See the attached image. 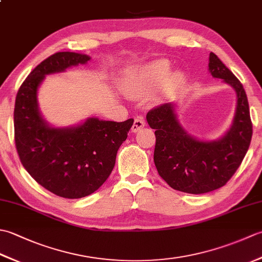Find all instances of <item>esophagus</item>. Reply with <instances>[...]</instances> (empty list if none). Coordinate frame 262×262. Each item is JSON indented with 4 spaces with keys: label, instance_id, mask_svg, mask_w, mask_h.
I'll list each match as a JSON object with an SVG mask.
<instances>
[{
    "label": "esophagus",
    "instance_id": "1",
    "mask_svg": "<svg viewBox=\"0 0 262 262\" xmlns=\"http://www.w3.org/2000/svg\"><path fill=\"white\" fill-rule=\"evenodd\" d=\"M144 126H145V120H144L142 116H137L134 119V124H133V126H132V132L136 133L140 129H142Z\"/></svg>",
    "mask_w": 262,
    "mask_h": 262
}]
</instances>
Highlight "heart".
<instances>
[{
    "instance_id": "1",
    "label": "heart",
    "mask_w": 262,
    "mask_h": 262,
    "mask_svg": "<svg viewBox=\"0 0 262 262\" xmlns=\"http://www.w3.org/2000/svg\"><path fill=\"white\" fill-rule=\"evenodd\" d=\"M171 71V65L169 60L159 59L155 62L149 63L138 71L136 74V81L140 83L142 86L155 88L162 83L165 77L168 76ZM183 76L181 73H174L170 76L168 84L170 86H176L182 81Z\"/></svg>"
}]
</instances>
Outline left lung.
<instances>
[{"label":"left lung","mask_w":262,"mask_h":262,"mask_svg":"<svg viewBox=\"0 0 262 262\" xmlns=\"http://www.w3.org/2000/svg\"><path fill=\"white\" fill-rule=\"evenodd\" d=\"M209 72L234 88L236 113L230 130L219 141L200 142L188 135L177 118L173 103H164L146 115L155 129L154 163L161 178L182 192L205 193L226 185L246 157L252 137V122L247 93L237 77L214 53Z\"/></svg>","instance_id":"1"}]
</instances>
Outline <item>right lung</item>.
Returning <instances> with one entry per match:
<instances>
[{
    "label": "right lung",
    "instance_id": "right-lung-1",
    "mask_svg": "<svg viewBox=\"0 0 262 262\" xmlns=\"http://www.w3.org/2000/svg\"><path fill=\"white\" fill-rule=\"evenodd\" d=\"M88 60L83 54L55 53L30 72L14 104V143L22 165L39 185L69 199L89 196L103 185L134 122L89 118L76 127L53 128L43 121L37 104L43 77Z\"/></svg>",
    "mask_w": 262,
    "mask_h": 262
}]
</instances>
